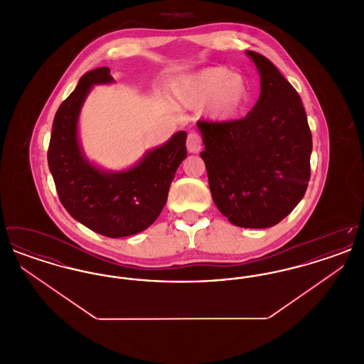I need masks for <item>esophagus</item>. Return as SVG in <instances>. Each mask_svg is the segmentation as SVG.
<instances>
[{"mask_svg":"<svg viewBox=\"0 0 364 364\" xmlns=\"http://www.w3.org/2000/svg\"><path fill=\"white\" fill-rule=\"evenodd\" d=\"M187 149L188 151L195 154V153H199L200 149H202V138L200 135H198L196 132H191L187 138Z\"/></svg>","mask_w":364,"mask_h":364,"instance_id":"1","label":"esophagus"}]
</instances>
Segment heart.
Masks as SVG:
<instances>
[{
	"label": "heart",
	"mask_w": 364,
	"mask_h": 364,
	"mask_svg": "<svg viewBox=\"0 0 364 364\" xmlns=\"http://www.w3.org/2000/svg\"><path fill=\"white\" fill-rule=\"evenodd\" d=\"M176 94L184 104L208 105L213 120L228 122L242 112L250 90L240 75L225 67H211L184 77L177 85Z\"/></svg>",
	"instance_id": "heart-1"
}]
</instances>
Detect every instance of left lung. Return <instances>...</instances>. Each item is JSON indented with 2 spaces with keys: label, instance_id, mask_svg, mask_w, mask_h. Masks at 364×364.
I'll list each match as a JSON object with an SVG mask.
<instances>
[{
  "label": "left lung",
  "instance_id": "1",
  "mask_svg": "<svg viewBox=\"0 0 364 364\" xmlns=\"http://www.w3.org/2000/svg\"><path fill=\"white\" fill-rule=\"evenodd\" d=\"M260 75V95L242 120L198 122L215 206L230 224L277 225L310 181L312 136L294 86L259 53L247 50Z\"/></svg>",
  "mask_w": 364,
  "mask_h": 364
}]
</instances>
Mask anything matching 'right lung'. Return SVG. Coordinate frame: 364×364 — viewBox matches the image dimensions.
Masks as SVG:
<instances>
[{"label":"right lung","instance_id":"right-lung-1","mask_svg":"<svg viewBox=\"0 0 364 364\" xmlns=\"http://www.w3.org/2000/svg\"><path fill=\"white\" fill-rule=\"evenodd\" d=\"M113 82L107 67L80 77L54 116L48 162L58 198L70 215L88 229L117 239L143 232L161 214L176 171L187 156V132H176L125 171L107 172L90 162L77 136L80 110L92 86Z\"/></svg>","mask_w":364,"mask_h":364}]
</instances>
